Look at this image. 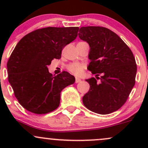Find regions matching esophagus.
<instances>
[{"instance_id": "1", "label": "esophagus", "mask_w": 148, "mask_h": 148, "mask_svg": "<svg viewBox=\"0 0 148 148\" xmlns=\"http://www.w3.org/2000/svg\"><path fill=\"white\" fill-rule=\"evenodd\" d=\"M79 82H81V79H80L79 78H76V79H75L76 84H78V83H79Z\"/></svg>"}]
</instances>
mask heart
<instances>
[{
  "mask_svg": "<svg viewBox=\"0 0 148 148\" xmlns=\"http://www.w3.org/2000/svg\"><path fill=\"white\" fill-rule=\"evenodd\" d=\"M84 69V65L83 64L79 63V62H73V63L69 64L67 66V69L72 74L74 75L79 76L81 75L83 73Z\"/></svg>",
  "mask_w": 148,
  "mask_h": 148,
  "instance_id": "b5f03b06",
  "label": "heart"
}]
</instances>
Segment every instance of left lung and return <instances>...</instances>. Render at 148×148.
Segmentation results:
<instances>
[{
  "label": "left lung",
  "mask_w": 148,
  "mask_h": 148,
  "mask_svg": "<svg viewBox=\"0 0 148 148\" xmlns=\"http://www.w3.org/2000/svg\"><path fill=\"white\" fill-rule=\"evenodd\" d=\"M79 37L90 46L88 69L99 79L86 80L90 90L83 103L98 114L113 113L123 106L135 85L137 67L133 53L117 34L104 27H81Z\"/></svg>",
  "instance_id": "obj_1"
}]
</instances>
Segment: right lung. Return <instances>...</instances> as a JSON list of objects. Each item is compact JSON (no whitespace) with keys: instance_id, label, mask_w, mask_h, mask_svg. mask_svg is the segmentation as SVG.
Returning a JSON list of instances; mask_svg holds the SVG:
<instances>
[{"instance_id":"add662e5","label":"right lung","mask_w":148,"mask_h":148,"mask_svg":"<svg viewBox=\"0 0 148 148\" xmlns=\"http://www.w3.org/2000/svg\"><path fill=\"white\" fill-rule=\"evenodd\" d=\"M79 27H47L27 34L18 42L7 63L8 81L23 108L36 114L56 109L60 92L75 82L69 72L53 76L48 66L60 59L66 45L77 37Z\"/></svg>"}]
</instances>
